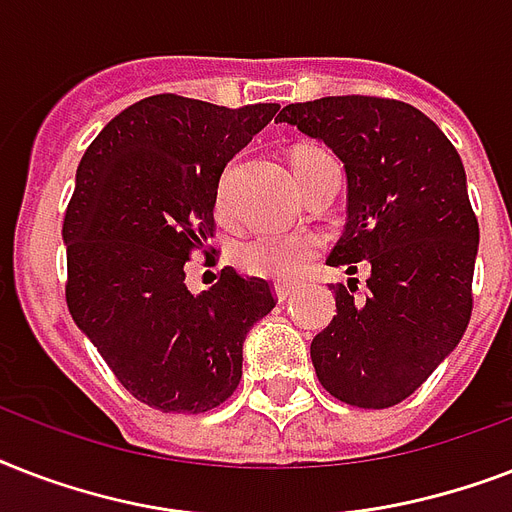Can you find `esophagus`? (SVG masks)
Segmentation results:
<instances>
[{
    "instance_id": "1",
    "label": "esophagus",
    "mask_w": 512,
    "mask_h": 512,
    "mask_svg": "<svg viewBox=\"0 0 512 512\" xmlns=\"http://www.w3.org/2000/svg\"><path fill=\"white\" fill-rule=\"evenodd\" d=\"M292 292H295V287H292V284H276V297H279V300H287Z\"/></svg>"
}]
</instances>
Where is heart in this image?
Listing matches in <instances>:
<instances>
[{
	"instance_id": "1",
	"label": "heart",
	"mask_w": 512,
	"mask_h": 512,
	"mask_svg": "<svg viewBox=\"0 0 512 512\" xmlns=\"http://www.w3.org/2000/svg\"><path fill=\"white\" fill-rule=\"evenodd\" d=\"M335 162L327 151L313 146H297L292 151V170L305 172L316 167V164ZM225 180L217 185V209H225ZM324 241L321 236L311 231L300 233H281V231H263L249 236L247 241H241L236 247V263L252 276H263V279H276V281H292L300 273L308 271V265L319 257Z\"/></svg>"
}]
</instances>
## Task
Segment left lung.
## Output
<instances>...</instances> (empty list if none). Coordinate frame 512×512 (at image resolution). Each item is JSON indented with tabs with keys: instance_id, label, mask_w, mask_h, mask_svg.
<instances>
[{
	"instance_id": "1",
	"label": "left lung",
	"mask_w": 512,
	"mask_h": 512,
	"mask_svg": "<svg viewBox=\"0 0 512 512\" xmlns=\"http://www.w3.org/2000/svg\"><path fill=\"white\" fill-rule=\"evenodd\" d=\"M276 122L327 143L348 175V223L327 263L337 316L313 337L316 377L361 409L409 398L444 361L473 313L478 220L457 148L409 103L372 95L289 103Z\"/></svg>"
}]
</instances>
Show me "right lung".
I'll return each mask as SVG.
<instances>
[{"label":"right lung","mask_w":512,"mask_h":512,"mask_svg":"<svg viewBox=\"0 0 512 512\" xmlns=\"http://www.w3.org/2000/svg\"><path fill=\"white\" fill-rule=\"evenodd\" d=\"M276 111L151 95L79 162L63 220L68 311L116 380L159 412L201 414L231 398L244 337L276 308L268 281L231 265L201 295L185 287L193 252L209 255L225 164Z\"/></svg>","instance_id":"add662e5"}]
</instances>
